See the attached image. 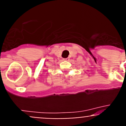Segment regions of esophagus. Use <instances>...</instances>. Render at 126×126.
<instances>
[{
  "label": "esophagus",
  "instance_id": "1",
  "mask_svg": "<svg viewBox=\"0 0 126 126\" xmlns=\"http://www.w3.org/2000/svg\"><path fill=\"white\" fill-rule=\"evenodd\" d=\"M63 60H65V61H69V58H63Z\"/></svg>",
  "mask_w": 126,
  "mask_h": 126
}]
</instances>
